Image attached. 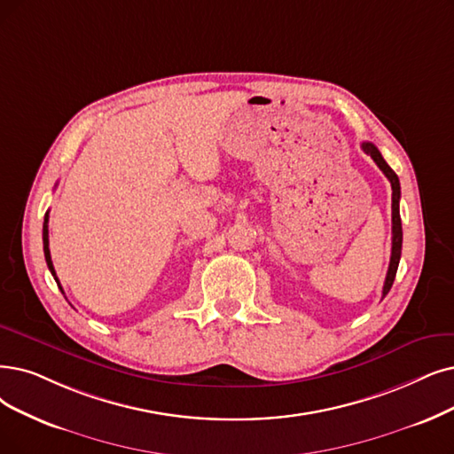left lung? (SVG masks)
<instances>
[{"mask_svg":"<svg viewBox=\"0 0 454 454\" xmlns=\"http://www.w3.org/2000/svg\"><path fill=\"white\" fill-rule=\"evenodd\" d=\"M361 149H364L365 154H369L376 161V166L382 169V173L387 176V180L391 183V190H393V193H391V223H393L391 261H389L387 276H386V283H384V290H382V294L386 296L395 281L398 261H401V251H403V223H401V212H398V201H401V183H398L396 173L387 166V161L382 158V154H380V151L374 147L372 143H369V141L361 143Z\"/></svg>","mask_w":454,"mask_h":454,"instance_id":"8db88e82","label":"left lung"}]
</instances>
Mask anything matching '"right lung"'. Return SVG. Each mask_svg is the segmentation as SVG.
Here are the masks:
<instances>
[{
  "instance_id": "right-lung-1",
  "label": "right lung",
  "mask_w": 454,
  "mask_h": 454,
  "mask_svg": "<svg viewBox=\"0 0 454 454\" xmlns=\"http://www.w3.org/2000/svg\"><path fill=\"white\" fill-rule=\"evenodd\" d=\"M43 244H44V257H46V264H48V268H50V271H51V276L56 278V270H53V264H51V257H50V242H48V212H46V215H44V225H43ZM56 281H58V278H56ZM58 285H59V281H58ZM59 288H61V285H59ZM61 293H63V288H61Z\"/></svg>"
}]
</instances>
